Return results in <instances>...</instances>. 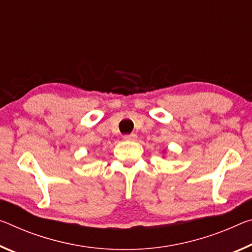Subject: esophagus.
<instances>
[{"label":"esophagus","mask_w":252,"mask_h":252,"mask_svg":"<svg viewBox=\"0 0 252 252\" xmlns=\"http://www.w3.org/2000/svg\"><path fill=\"white\" fill-rule=\"evenodd\" d=\"M135 139H137V134H134V133L125 135V140H127V141H129V140L133 141V140H135Z\"/></svg>","instance_id":"1"}]
</instances>
